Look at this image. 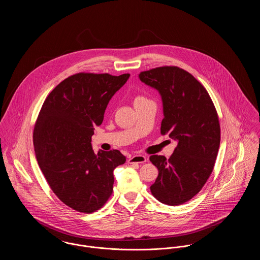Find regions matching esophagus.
<instances>
[{"instance_id": "obj_1", "label": "esophagus", "mask_w": 260, "mask_h": 260, "mask_svg": "<svg viewBox=\"0 0 260 260\" xmlns=\"http://www.w3.org/2000/svg\"><path fill=\"white\" fill-rule=\"evenodd\" d=\"M146 161H147V158H146V156H144V155H134V156L130 157L129 160H128V162H129L130 164H134V163H144V162H146Z\"/></svg>"}]
</instances>
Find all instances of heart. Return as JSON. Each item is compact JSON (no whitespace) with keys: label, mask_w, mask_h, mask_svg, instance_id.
Listing matches in <instances>:
<instances>
[{"label":"heart","mask_w":260,"mask_h":260,"mask_svg":"<svg viewBox=\"0 0 260 260\" xmlns=\"http://www.w3.org/2000/svg\"><path fill=\"white\" fill-rule=\"evenodd\" d=\"M144 99H146V98H144V97H142V96H137V97L135 98L134 102H135V101H139V100H144Z\"/></svg>","instance_id":"1"}]
</instances>
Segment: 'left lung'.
<instances>
[{
	"instance_id": "left-lung-1",
	"label": "left lung",
	"mask_w": 260,
	"mask_h": 260,
	"mask_svg": "<svg viewBox=\"0 0 260 260\" xmlns=\"http://www.w3.org/2000/svg\"><path fill=\"white\" fill-rule=\"evenodd\" d=\"M139 79L159 92L161 134L178 143L169 159L150 156L159 172L150 190L158 201L180 205L201 190L213 170L220 145L217 112L206 89L183 69L159 67L141 72Z\"/></svg>"
}]
</instances>
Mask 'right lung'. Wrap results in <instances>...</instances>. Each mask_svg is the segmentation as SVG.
<instances>
[{
    "instance_id": "1",
    "label": "right lung",
    "mask_w": 260,
    "mask_h": 260,
    "mask_svg": "<svg viewBox=\"0 0 260 260\" xmlns=\"http://www.w3.org/2000/svg\"><path fill=\"white\" fill-rule=\"evenodd\" d=\"M130 74L78 73L46 98L34 129L38 164L58 198L79 212L100 209L111 196L114 169L126 157L119 150L95 154L91 137L114 94Z\"/></svg>"
}]
</instances>
